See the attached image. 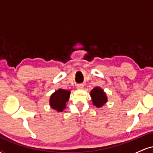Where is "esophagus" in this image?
Wrapping results in <instances>:
<instances>
[{
  "instance_id": "esophagus-1",
  "label": "esophagus",
  "mask_w": 153,
  "mask_h": 153,
  "mask_svg": "<svg viewBox=\"0 0 153 153\" xmlns=\"http://www.w3.org/2000/svg\"><path fill=\"white\" fill-rule=\"evenodd\" d=\"M76 87L78 89H82L84 88V85L82 84H78V85H77Z\"/></svg>"
}]
</instances>
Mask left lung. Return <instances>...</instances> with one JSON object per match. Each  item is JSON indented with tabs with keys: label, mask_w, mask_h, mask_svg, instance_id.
Segmentation results:
<instances>
[{
	"label": "left lung",
	"mask_w": 153,
	"mask_h": 153,
	"mask_svg": "<svg viewBox=\"0 0 153 153\" xmlns=\"http://www.w3.org/2000/svg\"><path fill=\"white\" fill-rule=\"evenodd\" d=\"M93 104L97 108H101L108 101L106 93L100 87H95L90 93Z\"/></svg>",
	"instance_id": "obj_1"
}]
</instances>
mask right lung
<instances>
[{"mask_svg":"<svg viewBox=\"0 0 153 153\" xmlns=\"http://www.w3.org/2000/svg\"><path fill=\"white\" fill-rule=\"evenodd\" d=\"M71 91L59 88L50 96V106L52 109L61 112L66 108V103L69 101Z\"/></svg>","mask_w":153,"mask_h":153,"instance_id":"add662e5","label":"right lung"}]
</instances>
